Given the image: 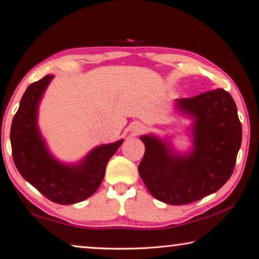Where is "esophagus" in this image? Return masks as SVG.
Listing matches in <instances>:
<instances>
[{"label":"esophagus","mask_w":259,"mask_h":259,"mask_svg":"<svg viewBox=\"0 0 259 259\" xmlns=\"http://www.w3.org/2000/svg\"><path fill=\"white\" fill-rule=\"evenodd\" d=\"M144 128H145L144 124H143V123H139V122H138V123H136V124L134 125L133 130H134V133H135V134H140L141 131L144 130Z\"/></svg>","instance_id":"esophagus-1"}]
</instances>
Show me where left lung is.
I'll return each mask as SVG.
<instances>
[{"label": "left lung", "mask_w": 259, "mask_h": 259, "mask_svg": "<svg viewBox=\"0 0 259 259\" xmlns=\"http://www.w3.org/2000/svg\"><path fill=\"white\" fill-rule=\"evenodd\" d=\"M175 105L192 120V149L177 153L169 139L141 136L146 151L138 171L155 199L182 205L226 184L235 168L242 134L235 101L225 90L177 99Z\"/></svg>", "instance_id": "8db88e82"}]
</instances>
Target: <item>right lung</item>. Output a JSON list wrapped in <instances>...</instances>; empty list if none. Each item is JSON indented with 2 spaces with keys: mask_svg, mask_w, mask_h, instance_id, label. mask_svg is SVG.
Listing matches in <instances>:
<instances>
[{
  "mask_svg": "<svg viewBox=\"0 0 259 259\" xmlns=\"http://www.w3.org/2000/svg\"><path fill=\"white\" fill-rule=\"evenodd\" d=\"M53 78L54 75H46L25 90L12 120V156L19 173L48 200L64 205L75 204L99 189L106 164L123 140L95 147L76 164L56 159L38 126L39 104Z\"/></svg>",
  "mask_w": 259,
  "mask_h": 259,
  "instance_id": "obj_1",
  "label": "right lung"
}]
</instances>
